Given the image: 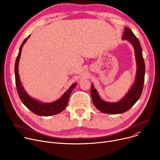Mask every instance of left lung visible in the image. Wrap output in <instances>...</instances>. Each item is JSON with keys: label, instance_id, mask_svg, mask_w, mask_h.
Returning a JSON list of instances; mask_svg holds the SVG:
<instances>
[{"label": "left lung", "instance_id": "left-lung-1", "mask_svg": "<svg viewBox=\"0 0 160 160\" xmlns=\"http://www.w3.org/2000/svg\"><path fill=\"white\" fill-rule=\"evenodd\" d=\"M123 40H128L132 45L135 52L137 64V72L135 81L126 94L118 102H110L103 100L100 97L93 83L91 88V95L95 106L102 113L108 114H120L127 112L140 98L143 88L145 65L142 54V48L140 42L132 31L127 27L124 28V32L122 37Z\"/></svg>", "mask_w": 160, "mask_h": 160}]
</instances>
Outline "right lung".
Wrapping results in <instances>:
<instances>
[{"label": "right lung", "mask_w": 160, "mask_h": 160, "mask_svg": "<svg viewBox=\"0 0 160 160\" xmlns=\"http://www.w3.org/2000/svg\"><path fill=\"white\" fill-rule=\"evenodd\" d=\"M30 35L28 36L26 39H25L22 43L21 44L19 50V54L17 56L15 64V83L17 89H18V93L19 97L21 100V102L23 104L26 106L28 110H30L32 112L35 113L36 115L39 116H51L53 115H56L63 112L69 101V98L70 95L73 89L77 86V82L74 83L71 86V87L67 89L63 95L57 100L52 102L49 103H45L43 102H41L39 100H38L35 98H33L31 97L25 91L24 89L22 83L20 80L19 74V62L21 58V54L22 52V48L23 47L24 44L26 43L28 39L30 38Z\"/></svg>", "instance_id": "obj_1"}]
</instances>
